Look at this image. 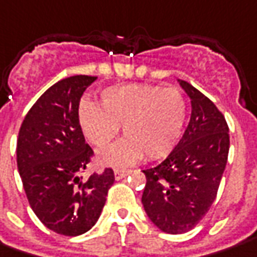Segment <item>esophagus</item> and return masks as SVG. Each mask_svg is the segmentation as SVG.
Segmentation results:
<instances>
[{
	"mask_svg": "<svg viewBox=\"0 0 257 257\" xmlns=\"http://www.w3.org/2000/svg\"><path fill=\"white\" fill-rule=\"evenodd\" d=\"M129 170H121V169H118V170H115L114 174H115V179L116 180H121L123 179V177H126L129 174Z\"/></svg>",
	"mask_w": 257,
	"mask_h": 257,
	"instance_id": "esophagus-1",
	"label": "esophagus"
}]
</instances>
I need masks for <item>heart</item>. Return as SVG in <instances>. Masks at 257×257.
I'll return each instance as SVG.
<instances>
[{"mask_svg": "<svg viewBox=\"0 0 257 257\" xmlns=\"http://www.w3.org/2000/svg\"><path fill=\"white\" fill-rule=\"evenodd\" d=\"M78 121L87 139L104 148L118 135L123 138L105 151L98 160L108 166H129L146 155L148 159L167 156L183 134L186 101L176 87L126 83L106 87L99 92V105L84 101Z\"/></svg>", "mask_w": 257, "mask_h": 257, "instance_id": "1", "label": "heart"}]
</instances>
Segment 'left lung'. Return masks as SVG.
Listing matches in <instances>:
<instances>
[{
	"label": "left lung",
	"instance_id": "obj_1",
	"mask_svg": "<svg viewBox=\"0 0 257 257\" xmlns=\"http://www.w3.org/2000/svg\"><path fill=\"white\" fill-rule=\"evenodd\" d=\"M191 101V116L177 146L156 167L142 170L145 212L160 231H191L215 200L229 152V128L215 104L177 80Z\"/></svg>",
	"mask_w": 257,
	"mask_h": 257
}]
</instances>
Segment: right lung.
Masks as SVG:
<instances>
[{
    "label": "right lung",
    "instance_id": "right-lung-1",
    "mask_svg": "<svg viewBox=\"0 0 257 257\" xmlns=\"http://www.w3.org/2000/svg\"><path fill=\"white\" fill-rule=\"evenodd\" d=\"M97 77L74 76L53 84L29 109L17 142V165L31 208L50 231L77 236L98 221L114 184L105 169L80 177L92 155L78 121L83 92Z\"/></svg>",
    "mask_w": 257,
    "mask_h": 257
}]
</instances>
